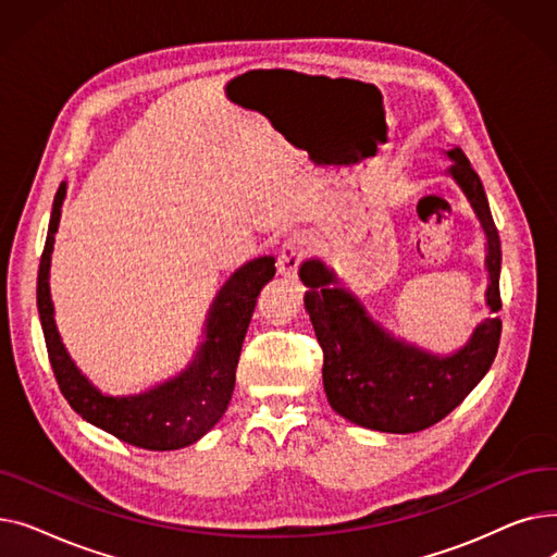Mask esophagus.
<instances>
[{
	"mask_svg": "<svg viewBox=\"0 0 557 557\" xmlns=\"http://www.w3.org/2000/svg\"><path fill=\"white\" fill-rule=\"evenodd\" d=\"M305 242L300 237H290L284 242V246L280 248V257H277V273L286 280L298 277V269L305 259Z\"/></svg>",
	"mask_w": 557,
	"mask_h": 557,
	"instance_id": "esophagus-1",
	"label": "esophagus"
}]
</instances>
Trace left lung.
<instances>
[{
	"label": "left lung",
	"instance_id": "1",
	"mask_svg": "<svg viewBox=\"0 0 557 557\" xmlns=\"http://www.w3.org/2000/svg\"><path fill=\"white\" fill-rule=\"evenodd\" d=\"M447 173L470 200L487 239L490 284L485 302L502 309V242L479 173L460 149L447 151ZM300 280L309 286L305 307L323 347V384L334 411L359 426L416 433L433 426L474 391L490 370L502 338V318L476 325L472 338L449 357H437L374 323L366 307L320 259H307Z\"/></svg>",
	"mask_w": 557,
	"mask_h": 557
}]
</instances>
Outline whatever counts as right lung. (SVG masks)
Returning a JSON list of instances; mask_svg holds the SVG:
<instances>
[{"mask_svg": "<svg viewBox=\"0 0 557 557\" xmlns=\"http://www.w3.org/2000/svg\"><path fill=\"white\" fill-rule=\"evenodd\" d=\"M65 191V183L55 191L38 269V313L49 363L61 393L83 420L128 445L151 451L194 445L223 418L230 404L242 345L259 290L275 275V257H259L244 263L223 284L205 320V341L198 345L194 361L178 376L139 395H103L74 366L53 320L49 267Z\"/></svg>", "mask_w": 557, "mask_h": 557, "instance_id": "1", "label": "right lung"}]
</instances>
